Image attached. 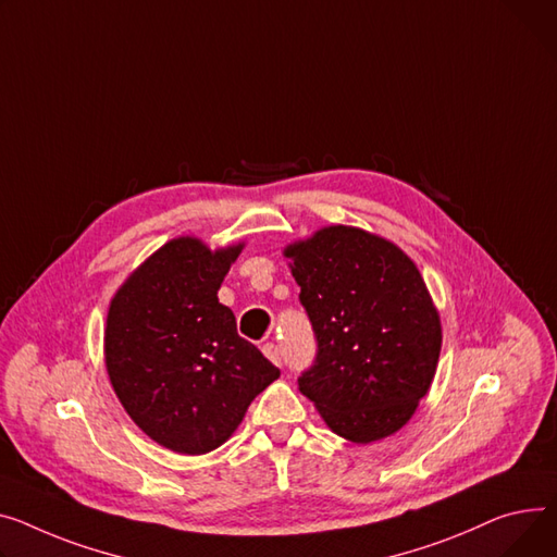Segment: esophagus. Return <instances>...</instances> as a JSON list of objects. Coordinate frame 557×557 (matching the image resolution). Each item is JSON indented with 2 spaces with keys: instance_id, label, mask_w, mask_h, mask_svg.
<instances>
[{
  "instance_id": "esophagus-1",
  "label": "esophagus",
  "mask_w": 557,
  "mask_h": 557,
  "mask_svg": "<svg viewBox=\"0 0 557 557\" xmlns=\"http://www.w3.org/2000/svg\"><path fill=\"white\" fill-rule=\"evenodd\" d=\"M262 351H264V356H267L271 362H275V364H280V367H282L284 358H282V349H280V345H275V343H267V345L262 347Z\"/></svg>"
}]
</instances>
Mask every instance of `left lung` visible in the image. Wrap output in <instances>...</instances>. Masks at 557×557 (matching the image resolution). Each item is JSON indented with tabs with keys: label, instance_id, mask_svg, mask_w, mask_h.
Returning <instances> with one entry per match:
<instances>
[{
	"label": "left lung",
	"instance_id": "obj_1",
	"mask_svg": "<svg viewBox=\"0 0 557 557\" xmlns=\"http://www.w3.org/2000/svg\"><path fill=\"white\" fill-rule=\"evenodd\" d=\"M284 255L318 347L300 392L354 443L394 434L428 394L441 351L419 269L392 242L347 226L322 228Z\"/></svg>",
	"mask_w": 557,
	"mask_h": 557
}]
</instances>
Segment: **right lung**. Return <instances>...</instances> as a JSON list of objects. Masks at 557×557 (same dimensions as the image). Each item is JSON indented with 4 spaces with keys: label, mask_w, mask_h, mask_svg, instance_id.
<instances>
[{
    "label": "right lung",
    "mask_w": 557,
    "mask_h": 557,
    "mask_svg": "<svg viewBox=\"0 0 557 557\" xmlns=\"http://www.w3.org/2000/svg\"><path fill=\"white\" fill-rule=\"evenodd\" d=\"M239 246L181 237L159 248L111 300L104 362L134 423L181 455L219 448L280 369L237 333L219 305Z\"/></svg>",
    "instance_id": "add662e5"
}]
</instances>
